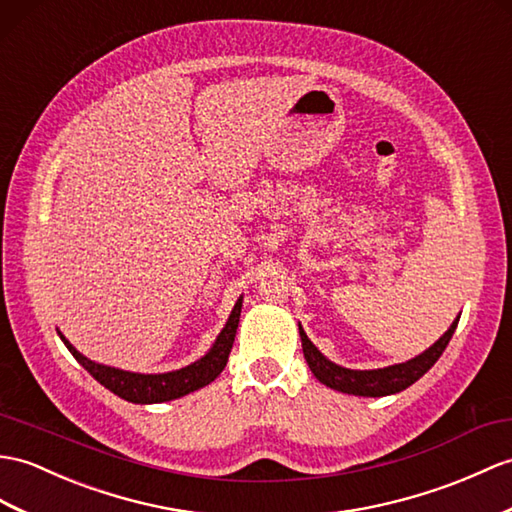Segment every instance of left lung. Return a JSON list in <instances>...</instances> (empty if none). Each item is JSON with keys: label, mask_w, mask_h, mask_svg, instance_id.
<instances>
[{"label": "left lung", "mask_w": 512, "mask_h": 512, "mask_svg": "<svg viewBox=\"0 0 512 512\" xmlns=\"http://www.w3.org/2000/svg\"><path fill=\"white\" fill-rule=\"evenodd\" d=\"M458 320L460 318H456L445 334L438 338L430 349L417 355V358H412L403 364L377 368V371H351V368H342L334 362H329L325 355L314 347L312 340L305 336L303 327H299V334L303 342L305 360L310 364L318 382H323L325 386L334 390L347 392V395L386 397V395H395V392L406 390L408 386H412L417 379H421L427 371H430V368L436 364V360L441 358L443 351L447 349V344L458 327Z\"/></svg>", "instance_id": "1"}]
</instances>
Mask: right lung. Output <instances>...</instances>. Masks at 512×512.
Masks as SVG:
<instances>
[{
	"mask_svg": "<svg viewBox=\"0 0 512 512\" xmlns=\"http://www.w3.org/2000/svg\"><path fill=\"white\" fill-rule=\"evenodd\" d=\"M240 312H242V299L235 303L233 312L229 316V323L224 325L216 344H213L205 358H200L198 362L181 368V371L161 373V375L128 373V371H120V368L95 364L71 347L69 340H65L63 336L61 338L65 342V347L71 351V355H74V358L85 366L104 388L115 392L117 397L133 403H161V401H172L183 395H189V392L211 384L213 379L222 373V368L227 366L229 353L233 349L235 331H237V325H240Z\"/></svg>",
	"mask_w": 512,
	"mask_h": 512,
	"instance_id": "1",
	"label": "right lung"
}]
</instances>
